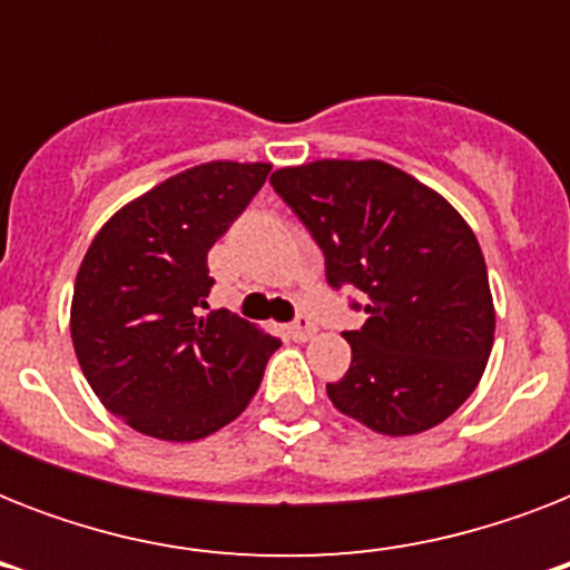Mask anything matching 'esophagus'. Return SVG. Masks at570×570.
Returning <instances> with one entry per match:
<instances>
[{
  "label": "esophagus",
  "instance_id": "1",
  "mask_svg": "<svg viewBox=\"0 0 570 570\" xmlns=\"http://www.w3.org/2000/svg\"><path fill=\"white\" fill-rule=\"evenodd\" d=\"M286 334L295 340V343H304V340H311L316 334V322H311L307 316H298L293 325H286Z\"/></svg>",
  "mask_w": 570,
  "mask_h": 570
}]
</instances>
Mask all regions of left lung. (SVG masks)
<instances>
[{
    "mask_svg": "<svg viewBox=\"0 0 570 570\" xmlns=\"http://www.w3.org/2000/svg\"><path fill=\"white\" fill-rule=\"evenodd\" d=\"M272 186L325 254L328 284L366 295V322L343 334L352 366L328 384L334 407L390 438L455 414L485 373L497 322L468 222L379 159L281 168Z\"/></svg>",
    "mask_w": 570,
    "mask_h": 570,
    "instance_id": "left-lung-1",
    "label": "left lung"
}]
</instances>
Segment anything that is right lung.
I'll return each instance as SVG.
<instances>
[{
  "label": "right lung",
  "mask_w": 570,
  "mask_h": 570,
  "mask_svg": "<svg viewBox=\"0 0 570 570\" xmlns=\"http://www.w3.org/2000/svg\"><path fill=\"white\" fill-rule=\"evenodd\" d=\"M268 163H206L120 206L73 286L70 337L102 405L136 432L186 443L248 407L281 340L209 311L206 254L266 183Z\"/></svg>",
  "instance_id": "right-lung-1"
}]
</instances>
